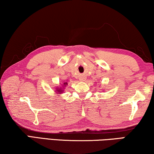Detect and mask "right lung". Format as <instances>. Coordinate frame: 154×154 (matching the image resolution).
Segmentation results:
<instances>
[{"instance_id":"add662e5","label":"right lung","mask_w":154,"mask_h":154,"mask_svg":"<svg viewBox=\"0 0 154 154\" xmlns=\"http://www.w3.org/2000/svg\"><path fill=\"white\" fill-rule=\"evenodd\" d=\"M67 84H68L67 82H66V83H63V86H66V85H67ZM56 91L58 92V94H60V93H62V92H63V91L62 90V88H57Z\"/></svg>"}]
</instances>
